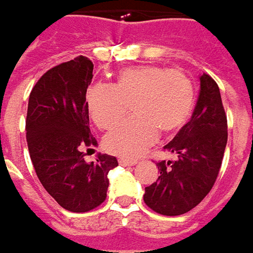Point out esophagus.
I'll return each mask as SVG.
<instances>
[{"label": "esophagus", "instance_id": "1", "mask_svg": "<svg viewBox=\"0 0 253 253\" xmlns=\"http://www.w3.org/2000/svg\"><path fill=\"white\" fill-rule=\"evenodd\" d=\"M119 164L123 167H133L137 164V160H128V158H119Z\"/></svg>", "mask_w": 253, "mask_h": 253}]
</instances>
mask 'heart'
<instances>
[{
    "instance_id": "obj_1",
    "label": "heart",
    "mask_w": 253,
    "mask_h": 253,
    "mask_svg": "<svg viewBox=\"0 0 253 253\" xmlns=\"http://www.w3.org/2000/svg\"><path fill=\"white\" fill-rule=\"evenodd\" d=\"M85 102L95 125L105 130L116 126L127 105L131 106L133 116L112 130L103 144L109 153L133 158L157 140L158 131L172 135L186 125L195 108V89L180 71L137 66L119 71L112 86L91 85Z\"/></svg>"
}]
</instances>
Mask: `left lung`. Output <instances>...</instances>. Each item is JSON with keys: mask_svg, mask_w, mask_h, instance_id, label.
Here are the masks:
<instances>
[{"mask_svg": "<svg viewBox=\"0 0 253 253\" xmlns=\"http://www.w3.org/2000/svg\"><path fill=\"white\" fill-rule=\"evenodd\" d=\"M227 138L218 85L210 75H200L199 99L190 122L164 147L178 158L157 164L161 175L145 187L144 203L162 215H180L196 207L218 176Z\"/></svg>", "mask_w": 253, "mask_h": 253, "instance_id": "left-lung-1", "label": "left lung"}]
</instances>
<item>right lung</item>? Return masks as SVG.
I'll list each match as a JSON object with an SVG mask.
<instances>
[{
  "mask_svg": "<svg viewBox=\"0 0 253 253\" xmlns=\"http://www.w3.org/2000/svg\"><path fill=\"white\" fill-rule=\"evenodd\" d=\"M92 71V61L84 56L56 66L42 75L28 103L26 141L36 175L48 195L73 213L105 202L108 173L119 165L108 154L86 162L81 151L98 144L85 102Z\"/></svg>",
  "mask_w": 253,
  "mask_h": 253,
  "instance_id": "1",
  "label": "right lung"
}]
</instances>
